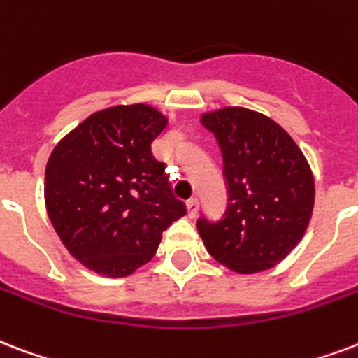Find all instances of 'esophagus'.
<instances>
[{
  "instance_id": "obj_1",
  "label": "esophagus",
  "mask_w": 358,
  "mask_h": 358,
  "mask_svg": "<svg viewBox=\"0 0 358 358\" xmlns=\"http://www.w3.org/2000/svg\"><path fill=\"white\" fill-rule=\"evenodd\" d=\"M185 206H187V215H189V217H197V214H199V201H197V199H189V201L185 203Z\"/></svg>"
}]
</instances>
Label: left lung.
Segmentation results:
<instances>
[{"label":"left lung","mask_w":358,"mask_h":358,"mask_svg":"<svg viewBox=\"0 0 358 358\" xmlns=\"http://www.w3.org/2000/svg\"><path fill=\"white\" fill-rule=\"evenodd\" d=\"M201 122L220 143L229 187L222 220L197 222L206 250L238 274L276 266L312 220L315 182L310 163L287 131L257 110L223 106L204 113Z\"/></svg>","instance_id":"left-lung-1"}]
</instances>
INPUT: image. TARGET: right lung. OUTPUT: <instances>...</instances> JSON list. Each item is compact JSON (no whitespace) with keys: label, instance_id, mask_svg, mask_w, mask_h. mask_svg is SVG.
<instances>
[{"label":"right lung","instance_id":"obj_1","mask_svg":"<svg viewBox=\"0 0 358 358\" xmlns=\"http://www.w3.org/2000/svg\"><path fill=\"white\" fill-rule=\"evenodd\" d=\"M169 118L152 105L90 114L52 150L45 171L48 217L67 252L105 278L150 263L163 231L185 215L152 143Z\"/></svg>","mask_w":358,"mask_h":358}]
</instances>
